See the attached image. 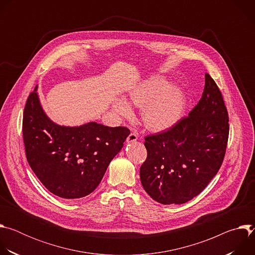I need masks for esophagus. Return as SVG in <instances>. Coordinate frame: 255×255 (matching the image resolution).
Wrapping results in <instances>:
<instances>
[{
    "instance_id": "34e87169",
    "label": "esophagus",
    "mask_w": 255,
    "mask_h": 255,
    "mask_svg": "<svg viewBox=\"0 0 255 255\" xmlns=\"http://www.w3.org/2000/svg\"><path fill=\"white\" fill-rule=\"evenodd\" d=\"M137 139H138V137H137V134H136V133H130L129 136L127 137V143L136 142Z\"/></svg>"
}]
</instances>
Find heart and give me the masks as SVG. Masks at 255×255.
I'll use <instances>...</instances> for the list:
<instances>
[{
	"mask_svg": "<svg viewBox=\"0 0 255 255\" xmlns=\"http://www.w3.org/2000/svg\"><path fill=\"white\" fill-rule=\"evenodd\" d=\"M129 103L142 109V121L147 129L163 132L174 127L180 120L186 106L184 92L169 85L161 77L145 80L129 93ZM114 112L123 118H131L133 110L124 99L113 103Z\"/></svg>",
	"mask_w": 255,
	"mask_h": 255,
	"instance_id": "obj_1",
	"label": "heart"
}]
</instances>
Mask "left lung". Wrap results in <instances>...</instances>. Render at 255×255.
Returning <instances> with one entry per match:
<instances>
[{
	"label": "left lung",
	"mask_w": 255,
	"mask_h": 255,
	"mask_svg": "<svg viewBox=\"0 0 255 255\" xmlns=\"http://www.w3.org/2000/svg\"><path fill=\"white\" fill-rule=\"evenodd\" d=\"M228 121L221 92L206 74L202 98L189 116L167 131L145 137L147 158L140 167L145 192L163 205L198 196L223 162Z\"/></svg>",
	"instance_id": "obj_1"
}]
</instances>
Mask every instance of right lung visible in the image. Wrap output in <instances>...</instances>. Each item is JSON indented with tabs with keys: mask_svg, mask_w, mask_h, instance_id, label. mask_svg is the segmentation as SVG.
<instances>
[{
	"mask_svg": "<svg viewBox=\"0 0 255 255\" xmlns=\"http://www.w3.org/2000/svg\"><path fill=\"white\" fill-rule=\"evenodd\" d=\"M29 95L23 115V139L28 163L42 185L62 199L93 193L130 131L97 122L80 126L54 123L45 114L37 93Z\"/></svg>",
	"mask_w": 255,
	"mask_h": 255,
	"instance_id": "obj_1",
	"label": "right lung"
}]
</instances>
